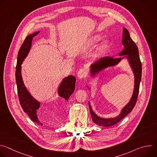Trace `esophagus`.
<instances>
[{
    "label": "esophagus",
    "instance_id": "esophagus-1",
    "mask_svg": "<svg viewBox=\"0 0 157 157\" xmlns=\"http://www.w3.org/2000/svg\"><path fill=\"white\" fill-rule=\"evenodd\" d=\"M87 70L85 68H81L78 71L77 76L79 78H82L84 76H85L87 75Z\"/></svg>",
    "mask_w": 157,
    "mask_h": 157
}]
</instances>
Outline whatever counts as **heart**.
Returning a JSON list of instances; mask_svg holds the SVG:
<instances>
[{
    "instance_id": "1",
    "label": "heart",
    "mask_w": 157,
    "mask_h": 157,
    "mask_svg": "<svg viewBox=\"0 0 157 157\" xmlns=\"http://www.w3.org/2000/svg\"><path fill=\"white\" fill-rule=\"evenodd\" d=\"M99 38H100V37L97 36V37L96 38L95 40H96V41H98V40H99ZM107 47H108V42L105 41V42H104V43L102 44V46H101V47L100 48V51H102V50H104V49H105V48H106Z\"/></svg>"
}]
</instances>
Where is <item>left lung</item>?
Returning a JSON list of instances; mask_svg holds the SVG:
<instances>
[{"instance_id": "left-lung-1", "label": "left lung", "mask_w": 157, "mask_h": 157, "mask_svg": "<svg viewBox=\"0 0 157 157\" xmlns=\"http://www.w3.org/2000/svg\"><path fill=\"white\" fill-rule=\"evenodd\" d=\"M123 30L124 32L122 42V44L124 46V48L121 53H119V56H125L118 58H114L110 56H105L101 58L91 66V74L93 76H95L96 74L98 73L104 68L116 65L121 61L122 58L127 57L128 60V63L133 70L134 77H135L134 90L129 102L122 109V111L119 116L114 118L103 119L98 116L93 111L90 103L89 102V110H90V113L93 121L96 124L99 126L109 127L120 122L124 117H125L132 110L136 104L139 95L140 83L142 78V63L139 55V50L136 43L130 38L128 30L125 28H124Z\"/></svg>"}]
</instances>
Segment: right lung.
Returning <instances> with one entry per match:
<instances>
[{"label":"right lung","mask_w":157,"mask_h":157,"mask_svg":"<svg viewBox=\"0 0 157 157\" xmlns=\"http://www.w3.org/2000/svg\"><path fill=\"white\" fill-rule=\"evenodd\" d=\"M40 31L28 35L19 50L17 56V63L15 71V79L17 86V93L20 104L25 113L29 116L31 120L38 125H42L39 121L36 112L40 105V102L35 99L25 87L21 75V64L27 56L32 45V39ZM76 78L70 75L63 79L58 87V94L65 101H68L70 96L74 92L75 89Z\"/></svg>","instance_id":"add662e5"}]
</instances>
